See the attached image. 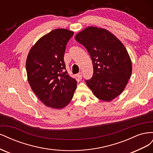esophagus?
<instances>
[{
	"instance_id": "obj_1",
	"label": "esophagus",
	"mask_w": 153,
	"mask_h": 153,
	"mask_svg": "<svg viewBox=\"0 0 153 153\" xmlns=\"http://www.w3.org/2000/svg\"><path fill=\"white\" fill-rule=\"evenodd\" d=\"M76 76H77V78H78V79H79V80H81L82 78V73H78L77 75H76Z\"/></svg>"
}]
</instances>
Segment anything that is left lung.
Instances as JSON below:
<instances>
[{"instance_id":"left-lung-1","label":"left lung","mask_w":153,"mask_h":153,"mask_svg":"<svg viewBox=\"0 0 153 153\" xmlns=\"http://www.w3.org/2000/svg\"><path fill=\"white\" fill-rule=\"evenodd\" d=\"M93 64V75L86 80L94 96L110 101L122 93L132 72L130 57L123 44L105 29L88 27L75 36Z\"/></svg>"}]
</instances>
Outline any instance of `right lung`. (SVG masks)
Listing matches in <instances>:
<instances>
[{"label": "right lung", "mask_w": 153, "mask_h": 153, "mask_svg": "<svg viewBox=\"0 0 153 153\" xmlns=\"http://www.w3.org/2000/svg\"><path fill=\"white\" fill-rule=\"evenodd\" d=\"M74 32L53 30L33 45L27 55V79L36 95L47 106L61 109L72 100L76 80L68 75L64 61L66 45Z\"/></svg>", "instance_id": "add662e5"}]
</instances>
